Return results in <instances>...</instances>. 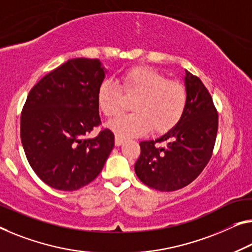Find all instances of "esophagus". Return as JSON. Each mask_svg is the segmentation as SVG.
Wrapping results in <instances>:
<instances>
[{"instance_id": "34e87169", "label": "esophagus", "mask_w": 252, "mask_h": 252, "mask_svg": "<svg viewBox=\"0 0 252 252\" xmlns=\"http://www.w3.org/2000/svg\"><path fill=\"white\" fill-rule=\"evenodd\" d=\"M125 141H126V139L124 138V137H122V136H119V135H116V136H115V144H116V146L123 145L124 143H125Z\"/></svg>"}]
</instances>
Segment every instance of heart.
<instances>
[{
	"mask_svg": "<svg viewBox=\"0 0 252 252\" xmlns=\"http://www.w3.org/2000/svg\"><path fill=\"white\" fill-rule=\"evenodd\" d=\"M123 92L137 96L130 106L134 113L109 123L110 128L121 136H138L150 128L154 133L168 131L183 117L187 104V91L180 82L168 80L156 68L134 66L123 73L121 84L111 80L100 83L96 99L106 117L121 114Z\"/></svg>",
	"mask_w": 252,
	"mask_h": 252,
	"instance_id": "obj_1",
	"label": "heart"
}]
</instances>
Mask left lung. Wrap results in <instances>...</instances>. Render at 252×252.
Here are the masks:
<instances>
[{"label":"left lung","instance_id":"1","mask_svg":"<svg viewBox=\"0 0 252 252\" xmlns=\"http://www.w3.org/2000/svg\"><path fill=\"white\" fill-rule=\"evenodd\" d=\"M187 104L180 121L156 141L139 143L135 173L143 184L173 191L192 183L208 163L214 149L219 116L199 77L186 71Z\"/></svg>","mask_w":252,"mask_h":252}]
</instances>
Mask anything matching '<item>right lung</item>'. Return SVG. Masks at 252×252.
<instances>
[{
    "instance_id": "right-lung-1",
    "label": "right lung",
    "mask_w": 252,
    "mask_h": 252,
    "mask_svg": "<svg viewBox=\"0 0 252 252\" xmlns=\"http://www.w3.org/2000/svg\"><path fill=\"white\" fill-rule=\"evenodd\" d=\"M106 73L99 60H68L27 96L21 143L30 166L50 187L72 191L90 184L114 149L110 129L89 137L101 123L96 92Z\"/></svg>"
}]
</instances>
